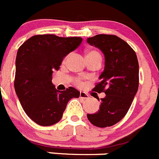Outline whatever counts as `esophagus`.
<instances>
[{"instance_id":"34e87169","label":"esophagus","mask_w":159,"mask_h":159,"mask_svg":"<svg viewBox=\"0 0 159 159\" xmlns=\"http://www.w3.org/2000/svg\"><path fill=\"white\" fill-rule=\"evenodd\" d=\"M89 98V95L86 94L85 92H80V98H82V99H87V98Z\"/></svg>"}]
</instances>
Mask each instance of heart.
<instances>
[{
	"mask_svg": "<svg viewBox=\"0 0 159 159\" xmlns=\"http://www.w3.org/2000/svg\"><path fill=\"white\" fill-rule=\"evenodd\" d=\"M87 57H92V58H98V59L101 60V55L99 54L98 51L96 50H87L86 51V58ZM76 84L80 85L81 84V81H80L79 79H77L76 80Z\"/></svg>",
	"mask_w": 159,
	"mask_h": 159,
	"instance_id": "1",
	"label": "heart"
}]
</instances>
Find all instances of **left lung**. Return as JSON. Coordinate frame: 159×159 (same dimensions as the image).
I'll return each mask as SVG.
<instances>
[{"label":"left lung","mask_w":159,"mask_h":159,"mask_svg":"<svg viewBox=\"0 0 159 159\" xmlns=\"http://www.w3.org/2000/svg\"><path fill=\"white\" fill-rule=\"evenodd\" d=\"M87 42L104 54V70L99 76L101 81L93 91L106 94L101 98L99 110L87 114V117L96 127H111L125 116L138 92V57L130 45L116 35L99 34L88 38Z\"/></svg>","instance_id":"8db88e82"}]
</instances>
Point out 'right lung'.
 Instances as JSON below:
<instances>
[{
    "instance_id": "obj_1",
    "label": "right lung",
    "mask_w": 159,
    "mask_h": 159,
    "mask_svg": "<svg viewBox=\"0 0 159 159\" xmlns=\"http://www.w3.org/2000/svg\"><path fill=\"white\" fill-rule=\"evenodd\" d=\"M81 42V37L36 35L18 48L15 92L28 116L39 125L47 127L59 122L69 100L79 97L80 92L75 88L57 90L52 83V75Z\"/></svg>"
}]
</instances>
